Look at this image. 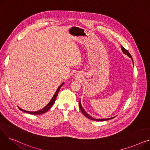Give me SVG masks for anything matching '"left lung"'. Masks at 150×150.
<instances>
[{"mask_svg":"<svg viewBox=\"0 0 150 150\" xmlns=\"http://www.w3.org/2000/svg\"><path fill=\"white\" fill-rule=\"evenodd\" d=\"M121 48H122V50L123 52L125 54H127L128 56V57H129L132 59V57H131V54L129 53V52H128L127 49H125L123 46H121ZM132 61H133V60H132ZM79 106H80V109H81V111L82 113L84 114V116H86V117H87V118H88V119H89L90 120H94V121H105V120H108L111 119H112V118H114V117H112V118H109V119H93V118H92V117H91L90 115H89L87 113H86V112H85V111L84 110V109L82 108V106H81V105L80 100V101H79Z\"/></svg>","mask_w":150,"mask_h":150,"instance_id":"left-lung-1","label":"left lung"}]
</instances>
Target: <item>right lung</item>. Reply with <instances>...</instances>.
Segmentation results:
<instances>
[{
	"mask_svg": "<svg viewBox=\"0 0 150 150\" xmlns=\"http://www.w3.org/2000/svg\"><path fill=\"white\" fill-rule=\"evenodd\" d=\"M63 84H64V83H62V84L59 86L58 88L57 89V91H56V92H55V93L54 94L53 97H52V100H50V101L49 103L48 104H47V105H46L44 108H42V109L39 110V111H35V112L27 111H25V110H23V109H21L20 108H19V109H20V110H21V111H23V112H26V113H28V114H33V115L42 114H44V113L46 112L47 111H48L51 108V107L53 105V104H54V101H55V100H56L58 94V92H59V90H60V89H61V86H62Z\"/></svg>",
	"mask_w": 150,
	"mask_h": 150,
	"instance_id": "right-lung-1",
	"label": "right lung"
}]
</instances>
